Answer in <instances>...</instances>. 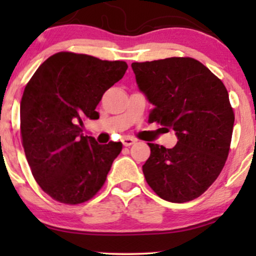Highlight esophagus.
Returning a JSON list of instances; mask_svg holds the SVG:
<instances>
[{
	"mask_svg": "<svg viewBox=\"0 0 256 256\" xmlns=\"http://www.w3.org/2000/svg\"><path fill=\"white\" fill-rule=\"evenodd\" d=\"M122 142L125 146H130L134 144V142H136V140H134V138H132V137H122Z\"/></svg>",
	"mask_w": 256,
	"mask_h": 256,
	"instance_id": "34e87169",
	"label": "esophagus"
}]
</instances>
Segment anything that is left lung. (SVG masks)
<instances>
[{
  "instance_id": "8db88e82",
  "label": "left lung",
  "mask_w": 256,
  "mask_h": 256,
  "mask_svg": "<svg viewBox=\"0 0 256 256\" xmlns=\"http://www.w3.org/2000/svg\"><path fill=\"white\" fill-rule=\"evenodd\" d=\"M140 90L154 106L149 122L174 131L173 148L148 143L143 165L146 183L158 196L183 204L214 183L228 158L234 114L225 85L192 58L131 64Z\"/></svg>"
}]
</instances>
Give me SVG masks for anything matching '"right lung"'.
I'll use <instances>...</instances> for the list:
<instances>
[{
  "instance_id": "add662e5",
  "label": "right lung",
  "mask_w": 256,
  "mask_h": 256,
  "mask_svg": "<svg viewBox=\"0 0 256 256\" xmlns=\"http://www.w3.org/2000/svg\"><path fill=\"white\" fill-rule=\"evenodd\" d=\"M124 61L61 52L46 58L25 86L20 131L34 179L52 198L83 204L104 184L122 142L84 136L83 119H98L104 91L124 77Z\"/></svg>"
}]
</instances>
